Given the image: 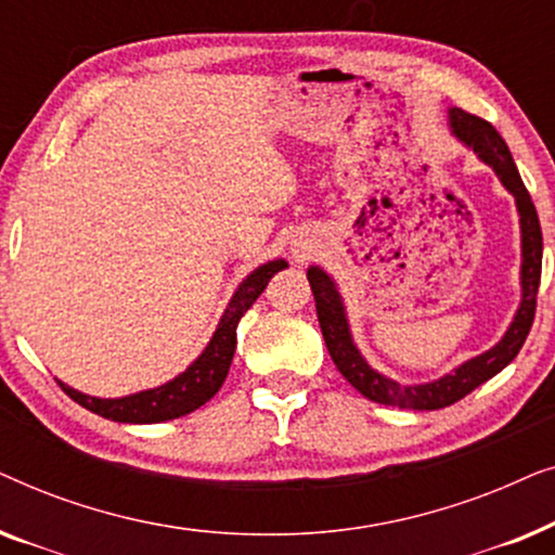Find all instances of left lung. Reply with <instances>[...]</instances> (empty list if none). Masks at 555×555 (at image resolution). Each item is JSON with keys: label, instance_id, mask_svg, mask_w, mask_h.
Segmentation results:
<instances>
[{"label": "left lung", "instance_id": "left-lung-1", "mask_svg": "<svg viewBox=\"0 0 555 555\" xmlns=\"http://www.w3.org/2000/svg\"><path fill=\"white\" fill-rule=\"evenodd\" d=\"M450 128L457 139L475 151L485 164L492 166L503 186L515 196V207L520 215V247H522V262H520V287L522 298L520 308L515 313L511 328L500 338L490 351H485L475 359H469L437 382L429 384H414L404 386L399 382H391L374 371L363 359L359 348H356L351 331H348L346 308L340 300V293L333 280L325 275L321 268L308 270V283L315 298L318 323H321L325 346L336 369L344 374V378L353 389H359L363 397L376 401V404L399 406V409H420V412H435V409H444L454 404V401L465 399L469 391L488 382L495 374H500L507 363H511L518 351L526 344L530 325L535 318V298L538 285H541V264H543V234L541 222H538L535 204L530 199L526 184H522L515 162L507 151L503 135L492 128L488 120L473 116V113L462 108H450Z\"/></svg>", "mask_w": 555, "mask_h": 555}]
</instances>
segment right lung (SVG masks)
<instances>
[{
  "label": "right lung",
  "instance_id": "right-lung-1",
  "mask_svg": "<svg viewBox=\"0 0 555 555\" xmlns=\"http://www.w3.org/2000/svg\"><path fill=\"white\" fill-rule=\"evenodd\" d=\"M287 268L285 260H272L268 264H260L255 272L242 280L237 291H234L230 306H227L222 321H219L215 336L204 348L199 359L189 366L184 374H179L164 386L156 389H146L131 397L120 399H98L88 397V393L75 391L70 386H63V391L80 406L90 409L98 416H105L111 422H126V424H154V422H169L177 416H184L194 409L215 397L219 386L224 384L227 371H230L234 348H237V323L240 318L247 313L249 306L260 298V293L268 287L270 278L278 270Z\"/></svg>",
  "mask_w": 555,
  "mask_h": 555
}]
</instances>
